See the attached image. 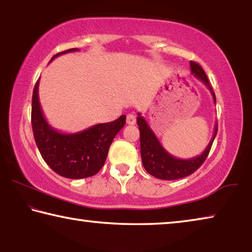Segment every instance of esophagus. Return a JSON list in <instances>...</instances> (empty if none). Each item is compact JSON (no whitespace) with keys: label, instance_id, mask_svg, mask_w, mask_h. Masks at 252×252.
<instances>
[{"label":"esophagus","instance_id":"1","mask_svg":"<svg viewBox=\"0 0 252 252\" xmlns=\"http://www.w3.org/2000/svg\"><path fill=\"white\" fill-rule=\"evenodd\" d=\"M135 117L133 114H127L126 116V123L127 125H135Z\"/></svg>","mask_w":252,"mask_h":252}]
</instances>
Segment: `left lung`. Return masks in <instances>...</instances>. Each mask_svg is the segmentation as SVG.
<instances>
[{
	"mask_svg": "<svg viewBox=\"0 0 252 252\" xmlns=\"http://www.w3.org/2000/svg\"><path fill=\"white\" fill-rule=\"evenodd\" d=\"M190 67L191 73L200 81H202L203 84H206V87L210 90L213 101L216 103L215 92H213L211 85L209 83L206 72L203 71L202 67L198 63L193 61H190ZM136 123H138L140 131V148H141V159L143 167L151 176L161 179V180H177V179L188 177L194 171H197L202 165L204 160L207 159L213 140H215L217 135V131H218V127H217L216 125L215 132H213L210 142H209L201 155L191 158V159H178V158L170 155L162 147L155 132L151 130L146 119L141 117L140 113H138Z\"/></svg>",
	"mask_w": 252,
	"mask_h": 252,
	"instance_id": "obj_1",
	"label": "left lung"
}]
</instances>
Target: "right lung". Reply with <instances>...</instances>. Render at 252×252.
Instances as JSON below:
<instances>
[{
	"label": "right lung",
	"mask_w": 252,
	"mask_h": 252,
	"mask_svg": "<svg viewBox=\"0 0 252 252\" xmlns=\"http://www.w3.org/2000/svg\"><path fill=\"white\" fill-rule=\"evenodd\" d=\"M75 51L79 50L60 52L52 60ZM39 82L40 79L33 90L31 121L34 139L42 158L54 172L64 178L83 179L94 176L103 167L114 136L125 126L126 116L123 114L112 122L100 123L76 133H62L45 120L39 101Z\"/></svg>",
	"instance_id": "add662e5"
}]
</instances>
